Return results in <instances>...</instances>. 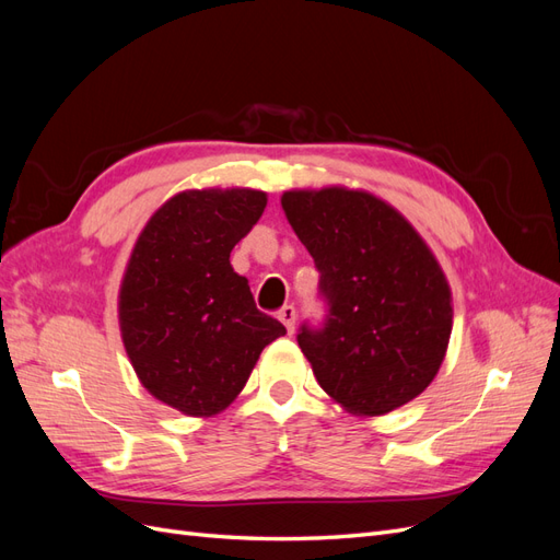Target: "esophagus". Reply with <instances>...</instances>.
Instances as JSON below:
<instances>
[{"label":"esophagus","mask_w":560,"mask_h":560,"mask_svg":"<svg viewBox=\"0 0 560 560\" xmlns=\"http://www.w3.org/2000/svg\"><path fill=\"white\" fill-rule=\"evenodd\" d=\"M278 319L287 327V334H292L294 331V322H296V308L294 306H284L278 313Z\"/></svg>","instance_id":"1"}]
</instances>
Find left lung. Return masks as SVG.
Segmentation results:
<instances>
[{
	"label": "left lung",
	"mask_w": 560,
	"mask_h": 560,
	"mask_svg": "<svg viewBox=\"0 0 560 560\" xmlns=\"http://www.w3.org/2000/svg\"><path fill=\"white\" fill-rule=\"evenodd\" d=\"M280 202L319 270L325 322L296 334L319 387L358 416L399 409L432 383L448 348L442 266L393 206L366 191H284Z\"/></svg>",
	"instance_id": "8db88e82"
}]
</instances>
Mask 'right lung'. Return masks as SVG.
Here are the masks:
<instances>
[{"label":"right lung","instance_id":"right-lung-1","mask_svg":"<svg viewBox=\"0 0 560 560\" xmlns=\"http://www.w3.org/2000/svg\"><path fill=\"white\" fill-rule=\"evenodd\" d=\"M264 208L254 189L182 191L130 254L118 292L126 352L149 393L186 416L224 411L261 350L287 334L229 261Z\"/></svg>","mask_w":560,"mask_h":560}]
</instances>
